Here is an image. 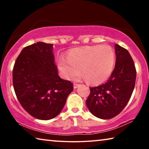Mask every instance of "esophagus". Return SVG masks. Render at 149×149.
Wrapping results in <instances>:
<instances>
[{"mask_svg":"<svg viewBox=\"0 0 149 149\" xmlns=\"http://www.w3.org/2000/svg\"><path fill=\"white\" fill-rule=\"evenodd\" d=\"M79 85H80L78 84H74V89H76V88L79 87Z\"/></svg>","mask_w":149,"mask_h":149,"instance_id":"obj_1","label":"esophagus"}]
</instances>
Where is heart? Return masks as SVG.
Listing matches in <instances>:
<instances>
[{
	"label": "heart",
	"instance_id": "heart-1",
	"mask_svg": "<svg viewBox=\"0 0 149 149\" xmlns=\"http://www.w3.org/2000/svg\"><path fill=\"white\" fill-rule=\"evenodd\" d=\"M114 50L107 45H94L73 50L68 58H61L58 67L67 79H74L82 74L91 84H100L108 79L114 70Z\"/></svg>",
	"mask_w": 149,
	"mask_h": 149
}]
</instances>
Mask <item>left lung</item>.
I'll list each match as a JSON object with an SVG mask.
<instances>
[{"label":"left lung","mask_w":149,"mask_h":149,"mask_svg":"<svg viewBox=\"0 0 149 149\" xmlns=\"http://www.w3.org/2000/svg\"><path fill=\"white\" fill-rule=\"evenodd\" d=\"M114 70L107 82L90 87L86 100L88 109L95 116L108 120L116 116L127 105L135 84L136 69L129 52L115 45Z\"/></svg>","instance_id":"1"}]
</instances>
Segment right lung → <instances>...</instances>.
I'll list each match as a JSON object with an SVG mask.
<instances>
[{
    "label": "right lung",
    "instance_id": "right-lung-1",
    "mask_svg": "<svg viewBox=\"0 0 149 149\" xmlns=\"http://www.w3.org/2000/svg\"><path fill=\"white\" fill-rule=\"evenodd\" d=\"M53 45L38 42L24 48L15 62L12 79L22 107L37 119L48 120L59 114L74 89L70 81L58 74Z\"/></svg>",
    "mask_w": 149,
    "mask_h": 149
}]
</instances>
